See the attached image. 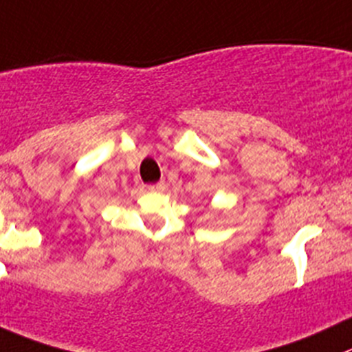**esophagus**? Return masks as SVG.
<instances>
[{
    "label": "esophagus",
    "instance_id": "1",
    "mask_svg": "<svg viewBox=\"0 0 352 352\" xmlns=\"http://www.w3.org/2000/svg\"><path fill=\"white\" fill-rule=\"evenodd\" d=\"M166 188V183L159 182V183H153V185H148L150 192H160V190Z\"/></svg>",
    "mask_w": 352,
    "mask_h": 352
}]
</instances>
